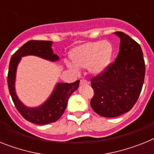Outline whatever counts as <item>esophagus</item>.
Returning a JSON list of instances; mask_svg holds the SVG:
<instances>
[{
	"label": "esophagus",
	"mask_w": 154,
	"mask_h": 154,
	"mask_svg": "<svg viewBox=\"0 0 154 154\" xmlns=\"http://www.w3.org/2000/svg\"><path fill=\"white\" fill-rule=\"evenodd\" d=\"M81 85H89V81H87V80L85 79H82L81 80V82H80Z\"/></svg>",
	"instance_id": "34e87169"
}]
</instances>
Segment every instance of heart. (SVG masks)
<instances>
[{
  "label": "heart",
  "instance_id": "heart-1",
  "mask_svg": "<svg viewBox=\"0 0 154 154\" xmlns=\"http://www.w3.org/2000/svg\"><path fill=\"white\" fill-rule=\"evenodd\" d=\"M113 50V46L109 41H90L73 48L69 56L77 68H88L94 74H99L110 63ZM69 66L73 68L70 65Z\"/></svg>",
  "mask_w": 154,
  "mask_h": 154
}]
</instances>
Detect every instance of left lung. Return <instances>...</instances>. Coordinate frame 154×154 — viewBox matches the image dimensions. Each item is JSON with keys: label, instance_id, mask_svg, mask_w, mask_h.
I'll list each match as a JSON object with an SVG mask.
<instances>
[{"label": "left lung", "instance_id": "obj_1", "mask_svg": "<svg viewBox=\"0 0 154 154\" xmlns=\"http://www.w3.org/2000/svg\"><path fill=\"white\" fill-rule=\"evenodd\" d=\"M114 63L91 80L94 95L91 106L104 117L121 116L131 109L139 99L145 78V62L140 45L123 32Z\"/></svg>", "mask_w": 154, "mask_h": 154}]
</instances>
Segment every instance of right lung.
<instances>
[{"label":"right lung","instance_id":"obj_1","mask_svg":"<svg viewBox=\"0 0 154 154\" xmlns=\"http://www.w3.org/2000/svg\"><path fill=\"white\" fill-rule=\"evenodd\" d=\"M51 45L52 41H27L12 55L9 63L8 86L12 101L17 110L26 121L39 125L55 122L60 118L66 108L69 96L77 90L80 83L79 80L70 84L58 83L47 101L36 108L26 106L18 99L15 90V81L18 63L21 57L36 55L50 61H57L59 57L53 53Z\"/></svg>","mask_w":154,"mask_h":154}]
</instances>
